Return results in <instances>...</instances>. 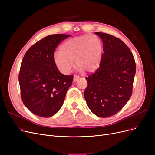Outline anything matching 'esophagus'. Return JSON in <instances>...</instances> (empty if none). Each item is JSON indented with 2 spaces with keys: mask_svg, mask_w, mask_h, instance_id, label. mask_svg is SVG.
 <instances>
[{
  "mask_svg": "<svg viewBox=\"0 0 155 155\" xmlns=\"http://www.w3.org/2000/svg\"><path fill=\"white\" fill-rule=\"evenodd\" d=\"M79 79V76H78V75H74V81H77L78 79Z\"/></svg>",
  "mask_w": 155,
  "mask_h": 155,
  "instance_id": "obj_1",
  "label": "esophagus"
}]
</instances>
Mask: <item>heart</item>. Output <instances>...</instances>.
Listing matches in <instances>:
<instances>
[{
  "instance_id": "1",
  "label": "heart",
  "mask_w": 155,
  "mask_h": 155,
  "mask_svg": "<svg viewBox=\"0 0 155 155\" xmlns=\"http://www.w3.org/2000/svg\"><path fill=\"white\" fill-rule=\"evenodd\" d=\"M103 54L101 39L94 34H85L70 38L62 44L54 55L55 66L61 72L69 74L74 61L79 71L94 72L100 67Z\"/></svg>"
}]
</instances>
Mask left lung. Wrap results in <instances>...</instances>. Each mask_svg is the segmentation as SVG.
Segmentation results:
<instances>
[{
	"instance_id": "obj_1",
	"label": "left lung",
	"mask_w": 155,
	"mask_h": 155,
	"mask_svg": "<svg viewBox=\"0 0 155 155\" xmlns=\"http://www.w3.org/2000/svg\"><path fill=\"white\" fill-rule=\"evenodd\" d=\"M104 45V54L94 73L85 79L88 85L84 96L95 115L107 118L118 112L132 95L136 63L133 55L117 37L95 32Z\"/></svg>"
}]
</instances>
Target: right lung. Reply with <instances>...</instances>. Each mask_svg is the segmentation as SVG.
Returning a JSON list of instances; mask_svg holds the SVG:
<instances>
[{
    "mask_svg": "<svg viewBox=\"0 0 155 155\" xmlns=\"http://www.w3.org/2000/svg\"><path fill=\"white\" fill-rule=\"evenodd\" d=\"M70 35L54 34L37 41L22 59L18 75L23 104L33 114L52 116L62 107L72 75L61 73L54 61L55 48Z\"/></svg>",
    "mask_w": 155,
    "mask_h": 155,
    "instance_id": "obj_1",
    "label": "right lung"
}]
</instances>
